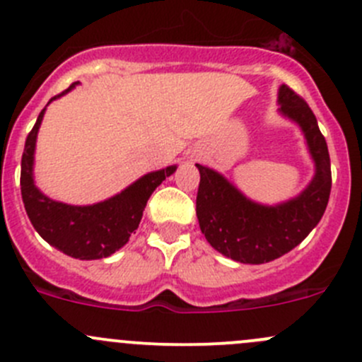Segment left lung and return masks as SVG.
<instances>
[{"label": "left lung", "instance_id": "left-lung-1", "mask_svg": "<svg viewBox=\"0 0 362 362\" xmlns=\"http://www.w3.org/2000/svg\"><path fill=\"white\" fill-rule=\"evenodd\" d=\"M279 111L304 132L315 160V177L297 198L279 205H259L245 198L223 175L196 164L199 187L196 216L209 244L240 263H267L292 251L322 219L331 194V159L317 118L292 88H279Z\"/></svg>", "mask_w": 362, "mask_h": 362}]
</instances>
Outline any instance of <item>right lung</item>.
I'll use <instances>...</instances> for the list:
<instances>
[{
    "label": "right lung",
    "instance_id": "add662e5",
    "mask_svg": "<svg viewBox=\"0 0 362 362\" xmlns=\"http://www.w3.org/2000/svg\"><path fill=\"white\" fill-rule=\"evenodd\" d=\"M76 84H70L65 92L52 97L49 103L65 95ZM44 113L45 107L28 134L21 160V194L28 217L45 242L72 258L99 259L111 256L127 244L131 233L138 230L148 198L160 182L175 173L177 166L152 171L124 189L120 194L95 205L76 206L54 202L42 194L33 182L35 143Z\"/></svg>",
    "mask_w": 362,
    "mask_h": 362
}]
</instances>
